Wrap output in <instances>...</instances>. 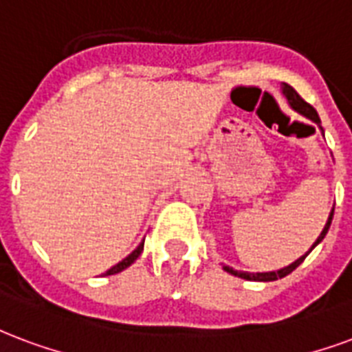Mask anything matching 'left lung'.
Listing matches in <instances>:
<instances>
[{"instance_id": "8db88e82", "label": "left lung", "mask_w": 352, "mask_h": 352, "mask_svg": "<svg viewBox=\"0 0 352 352\" xmlns=\"http://www.w3.org/2000/svg\"><path fill=\"white\" fill-rule=\"evenodd\" d=\"M282 93L283 96L287 98V102L289 106L293 108L295 111H298L300 116H304L306 119H309V121H314L319 129H321L322 132V136H324V130H322L321 126V119H319V116H317V111H315V108H311L308 102H304L300 98V95L296 93L291 85H287V83H282ZM332 216H334V209L330 210V214H329V220H327V223H324V228H322L321 231V235L317 236V241L311 244V248L304 254V256H300L298 259H296L295 263H291V265H287V267H283V269L280 270H272V272H244V270H235L233 267H228V265H222V269L226 270V272H229V274H233V276H239V278H242V280H250V282H274V280H280V278H285L287 274H291L293 270L300 265L306 257H308V254L311 252V250L319 244V242L327 236V233H329V229H330V223H332Z\"/></svg>"}]
</instances>
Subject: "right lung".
<instances>
[{
	"instance_id": "right-lung-1",
	"label": "right lung",
	"mask_w": 352,
	"mask_h": 352,
	"mask_svg": "<svg viewBox=\"0 0 352 352\" xmlns=\"http://www.w3.org/2000/svg\"><path fill=\"white\" fill-rule=\"evenodd\" d=\"M143 242H145V239H143V241L140 242V244H138V248L134 250L132 254H129V256L124 257L123 261H119V263H117V265H113V267H111L110 270H106V272H104V276L117 274V272H123L124 269H129L130 265H132V263L136 261L138 257L142 256V252H143Z\"/></svg>"
}]
</instances>
